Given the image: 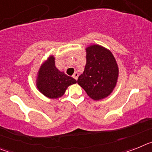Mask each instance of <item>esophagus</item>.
<instances>
[{
  "mask_svg": "<svg viewBox=\"0 0 152 152\" xmlns=\"http://www.w3.org/2000/svg\"><path fill=\"white\" fill-rule=\"evenodd\" d=\"M73 77L75 79V80H77V77H78V73H77V72H75V74H74V75H73Z\"/></svg>",
  "mask_w": 152,
  "mask_h": 152,
  "instance_id": "1",
  "label": "esophagus"
}]
</instances>
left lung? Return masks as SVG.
Returning <instances> with one entry per match:
<instances>
[{
	"label": "left lung",
	"mask_w": 152,
	"mask_h": 152,
	"mask_svg": "<svg viewBox=\"0 0 152 152\" xmlns=\"http://www.w3.org/2000/svg\"><path fill=\"white\" fill-rule=\"evenodd\" d=\"M87 62L77 84L94 100H103L111 94L119 77V67L110 50L98 44L85 49Z\"/></svg>",
	"instance_id": "8db88e82"
}]
</instances>
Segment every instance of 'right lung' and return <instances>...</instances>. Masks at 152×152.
<instances>
[{
	"label": "right lung",
	"instance_id": "add662e5",
	"mask_svg": "<svg viewBox=\"0 0 152 152\" xmlns=\"http://www.w3.org/2000/svg\"><path fill=\"white\" fill-rule=\"evenodd\" d=\"M55 60V56L50 55L40 64L36 76L37 89L44 96L52 100L61 97L69 86L77 83L75 78L56 68Z\"/></svg>",
	"mask_w": 152,
	"mask_h": 152
}]
</instances>
